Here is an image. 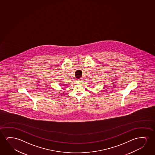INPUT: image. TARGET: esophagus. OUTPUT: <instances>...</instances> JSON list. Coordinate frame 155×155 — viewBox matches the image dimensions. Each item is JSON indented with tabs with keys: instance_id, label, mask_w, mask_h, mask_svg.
Masks as SVG:
<instances>
[{
	"instance_id": "esophagus-1",
	"label": "esophagus",
	"mask_w": 155,
	"mask_h": 155,
	"mask_svg": "<svg viewBox=\"0 0 155 155\" xmlns=\"http://www.w3.org/2000/svg\"><path fill=\"white\" fill-rule=\"evenodd\" d=\"M78 81V82H79V83H81V82H83V79H78V81Z\"/></svg>"
}]
</instances>
